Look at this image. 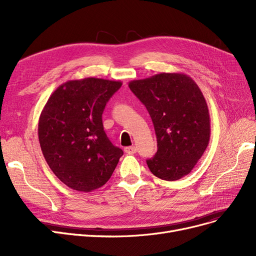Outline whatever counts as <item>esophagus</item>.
<instances>
[{
    "label": "esophagus",
    "instance_id": "34e87169",
    "mask_svg": "<svg viewBox=\"0 0 256 256\" xmlns=\"http://www.w3.org/2000/svg\"><path fill=\"white\" fill-rule=\"evenodd\" d=\"M124 152L126 154H135L137 152V150H136L135 146H128V147H126V148H124Z\"/></svg>",
    "mask_w": 256,
    "mask_h": 256
}]
</instances>
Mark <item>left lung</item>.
I'll use <instances>...</instances> for the list:
<instances>
[{"instance_id":"1","label":"left lung","mask_w":256,"mask_h":256,"mask_svg":"<svg viewBox=\"0 0 256 256\" xmlns=\"http://www.w3.org/2000/svg\"><path fill=\"white\" fill-rule=\"evenodd\" d=\"M128 87L146 106L156 130L158 150L147 166L160 180H180L210 142V119L202 92L189 76L176 72L134 80Z\"/></svg>"}]
</instances>
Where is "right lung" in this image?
<instances>
[{
    "label": "right lung",
    "mask_w": 256,
    "mask_h": 256,
    "mask_svg": "<svg viewBox=\"0 0 256 256\" xmlns=\"http://www.w3.org/2000/svg\"><path fill=\"white\" fill-rule=\"evenodd\" d=\"M120 80L85 78L60 85L40 114L38 138L48 165L68 188L91 192L110 180L122 150L104 130L102 115Z\"/></svg>",
    "instance_id": "right-lung-1"
}]
</instances>
